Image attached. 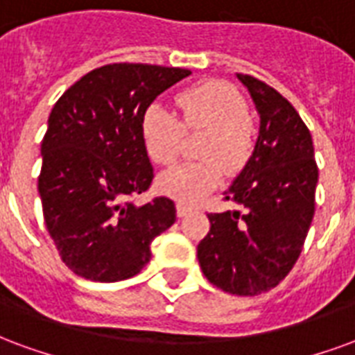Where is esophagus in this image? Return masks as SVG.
Segmentation results:
<instances>
[{
    "label": "esophagus",
    "mask_w": 355,
    "mask_h": 355,
    "mask_svg": "<svg viewBox=\"0 0 355 355\" xmlns=\"http://www.w3.org/2000/svg\"><path fill=\"white\" fill-rule=\"evenodd\" d=\"M189 211H191V208L185 206V204H178V206H175V214H178V217H185Z\"/></svg>",
    "instance_id": "esophagus-1"
}]
</instances>
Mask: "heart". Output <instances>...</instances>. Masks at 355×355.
Returning <instances> with one entry per match:
<instances>
[{"instance_id": "1", "label": "heart", "mask_w": 355, "mask_h": 355, "mask_svg": "<svg viewBox=\"0 0 355 355\" xmlns=\"http://www.w3.org/2000/svg\"><path fill=\"white\" fill-rule=\"evenodd\" d=\"M181 119L159 102L149 103L141 115L139 134L146 153L160 166L172 164L181 151L183 132L204 130L196 146L200 160L162 172L157 189L185 204H195L223 180V168L236 174L253 151V126L244 96L223 81H206L178 96Z\"/></svg>"}]
</instances>
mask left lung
I'll use <instances>...</instances> for the list:
<instances>
[{
    "label": "left lung",
    "mask_w": 355,
    "mask_h": 355,
    "mask_svg": "<svg viewBox=\"0 0 355 355\" xmlns=\"http://www.w3.org/2000/svg\"><path fill=\"white\" fill-rule=\"evenodd\" d=\"M259 113V136L242 172L223 193L240 211L209 214L196 248L204 276L227 293L253 297L286 278L314 217V146L286 98L252 75L236 73Z\"/></svg>",
    "instance_id": "8db88e82"
}]
</instances>
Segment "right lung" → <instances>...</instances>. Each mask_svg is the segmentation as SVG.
Instances as JSON below:
<instances>
[{"label":"right lung","instance_id":"right-lung-1","mask_svg":"<svg viewBox=\"0 0 355 355\" xmlns=\"http://www.w3.org/2000/svg\"><path fill=\"white\" fill-rule=\"evenodd\" d=\"M189 69L107 64L83 75L49 115L40 174L43 217L62 261L92 282L132 278L151 259V242L175 221L170 198L136 206L153 181L139 134L155 98Z\"/></svg>","mask_w":355,"mask_h":355}]
</instances>
